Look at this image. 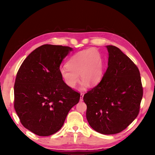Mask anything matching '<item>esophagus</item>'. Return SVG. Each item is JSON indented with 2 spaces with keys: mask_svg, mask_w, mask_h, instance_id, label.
Wrapping results in <instances>:
<instances>
[{
  "mask_svg": "<svg viewBox=\"0 0 155 155\" xmlns=\"http://www.w3.org/2000/svg\"><path fill=\"white\" fill-rule=\"evenodd\" d=\"M83 96H84V94L83 93H81V97H80V101L82 102L83 101Z\"/></svg>",
  "mask_w": 155,
  "mask_h": 155,
  "instance_id": "1",
  "label": "esophagus"
}]
</instances>
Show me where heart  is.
<instances>
[{
  "label": "heart",
  "mask_w": 155,
  "mask_h": 155,
  "mask_svg": "<svg viewBox=\"0 0 155 155\" xmlns=\"http://www.w3.org/2000/svg\"><path fill=\"white\" fill-rule=\"evenodd\" d=\"M104 62L101 54L96 49L90 48L78 52L69 58L67 66L60 68V74L64 83L68 87L74 88L83 81L82 88L88 84L96 86L100 83L103 76Z\"/></svg>",
  "instance_id": "obj_1"
}]
</instances>
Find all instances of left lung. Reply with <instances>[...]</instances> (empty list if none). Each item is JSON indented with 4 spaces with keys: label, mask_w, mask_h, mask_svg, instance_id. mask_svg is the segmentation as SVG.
<instances>
[{
    "label": "left lung",
    "mask_w": 155,
    "mask_h": 155,
    "mask_svg": "<svg viewBox=\"0 0 155 155\" xmlns=\"http://www.w3.org/2000/svg\"><path fill=\"white\" fill-rule=\"evenodd\" d=\"M108 68L101 81L84 95L90 126L103 134L124 130L139 113L143 90L139 68L119 48L107 46Z\"/></svg>",
    "instance_id": "left-lung-1"
}]
</instances>
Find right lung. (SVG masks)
<instances>
[{
	"mask_svg": "<svg viewBox=\"0 0 155 155\" xmlns=\"http://www.w3.org/2000/svg\"><path fill=\"white\" fill-rule=\"evenodd\" d=\"M72 48L44 45L23 61L16 74L14 107L21 123L38 136L61 129L67 114L80 99L60 74V65Z\"/></svg>",
	"mask_w": 155,
	"mask_h": 155,
	"instance_id": "right-lung-1",
	"label": "right lung"
}]
</instances>
